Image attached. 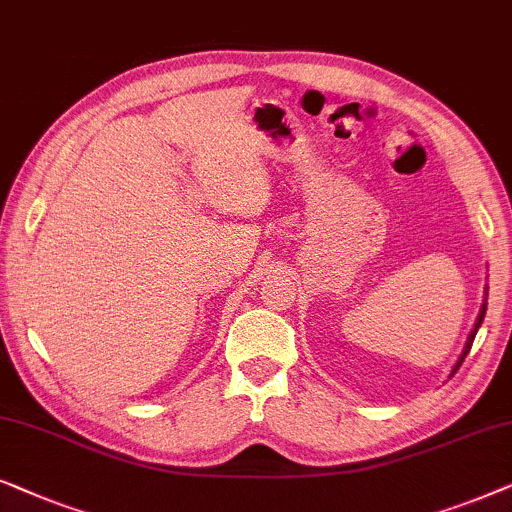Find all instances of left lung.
<instances>
[{
  "label": "left lung",
  "mask_w": 512,
  "mask_h": 512,
  "mask_svg": "<svg viewBox=\"0 0 512 512\" xmlns=\"http://www.w3.org/2000/svg\"><path fill=\"white\" fill-rule=\"evenodd\" d=\"M485 311H487V301H485V304H482V308H480V315H478V320H475V327H473V331L469 334V338H466V345H464L462 357H459V362L455 364V369H452L450 376H455L457 369H459V366H462V362H464V357L469 355V350H471V345H473V338H475V334H478V329H480V325H482V318H485Z\"/></svg>",
  "instance_id": "left-lung-1"
}]
</instances>
